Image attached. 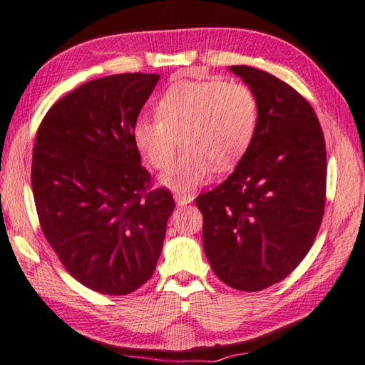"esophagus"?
<instances>
[{
	"label": "esophagus",
	"mask_w": 365,
	"mask_h": 365,
	"mask_svg": "<svg viewBox=\"0 0 365 365\" xmlns=\"http://www.w3.org/2000/svg\"><path fill=\"white\" fill-rule=\"evenodd\" d=\"M175 200H176V204L178 205H187V204H190V202L194 200V195H187V194H176L175 195Z\"/></svg>",
	"instance_id": "obj_1"
}]
</instances>
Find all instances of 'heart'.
Wrapping results in <instances>:
<instances>
[{"label":"heart","instance_id":"obj_1","mask_svg":"<svg viewBox=\"0 0 365 365\" xmlns=\"http://www.w3.org/2000/svg\"><path fill=\"white\" fill-rule=\"evenodd\" d=\"M257 121L259 103L246 83L181 81L166 88L157 118L137 119L133 140L147 165L163 170L181 137L186 152L160 176V184L190 192L212 176L213 166L226 170L246 153Z\"/></svg>","mask_w":365,"mask_h":365}]
</instances>
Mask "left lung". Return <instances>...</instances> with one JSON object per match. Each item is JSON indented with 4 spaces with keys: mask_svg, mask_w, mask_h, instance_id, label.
Listing matches in <instances>:
<instances>
[{
    "mask_svg": "<svg viewBox=\"0 0 365 365\" xmlns=\"http://www.w3.org/2000/svg\"><path fill=\"white\" fill-rule=\"evenodd\" d=\"M255 93L257 130L235 171L195 204L204 250L225 284L260 291L307 255L325 208L327 150L312 106L278 77L230 66Z\"/></svg>",
    "mask_w": 365,
    "mask_h": 365,
    "instance_id": "obj_1",
    "label": "left lung"
}]
</instances>
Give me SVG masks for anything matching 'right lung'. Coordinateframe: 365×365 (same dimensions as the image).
Here are the masks:
<instances>
[{"mask_svg":"<svg viewBox=\"0 0 365 365\" xmlns=\"http://www.w3.org/2000/svg\"><path fill=\"white\" fill-rule=\"evenodd\" d=\"M158 74H115L74 88L41 121L32 190L43 235L66 270L101 294L124 296L155 272L170 190L148 189L133 140Z\"/></svg>","mask_w":365,"mask_h":365,"instance_id":"1","label":"right lung"}]
</instances>
